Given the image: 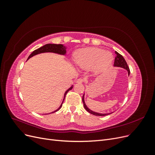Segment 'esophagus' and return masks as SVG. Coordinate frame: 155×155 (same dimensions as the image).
Listing matches in <instances>:
<instances>
[{
	"label": "esophagus",
	"instance_id": "obj_1",
	"mask_svg": "<svg viewBox=\"0 0 155 155\" xmlns=\"http://www.w3.org/2000/svg\"><path fill=\"white\" fill-rule=\"evenodd\" d=\"M84 81H85V79H82V78H79L78 80H77V83H82L84 82Z\"/></svg>",
	"mask_w": 155,
	"mask_h": 155
}]
</instances>
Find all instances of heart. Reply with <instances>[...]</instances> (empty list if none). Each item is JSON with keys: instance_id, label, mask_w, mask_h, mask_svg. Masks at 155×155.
<instances>
[{"instance_id": "obj_1", "label": "heart", "mask_w": 155, "mask_h": 155, "mask_svg": "<svg viewBox=\"0 0 155 155\" xmlns=\"http://www.w3.org/2000/svg\"><path fill=\"white\" fill-rule=\"evenodd\" d=\"M112 55L109 51L98 48H81L75 51L73 62L81 69H88L93 67L96 72H100L110 64Z\"/></svg>"}]
</instances>
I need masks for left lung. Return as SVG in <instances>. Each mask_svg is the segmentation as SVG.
Returning a JSON list of instances; mask_svg holds the SVG:
<instances>
[{"mask_svg": "<svg viewBox=\"0 0 155 155\" xmlns=\"http://www.w3.org/2000/svg\"><path fill=\"white\" fill-rule=\"evenodd\" d=\"M115 54L116 55V58H115V60H114V67H121V68H123L124 69H125L128 72V75L129 76L130 74V70L129 68L128 67L126 61L125 59L124 58V57L121 55H120L118 52H117L116 51H115ZM82 101L83 103V105L84 107H85V109H86L87 111H88L89 113H91L93 115H95V116H107V115H109L112 112H110V113H106V114H102V113H99V112H96L94 111H92L90 109H88V107L87 106V105L85 104V94H84L83 97H82Z\"/></svg>", "mask_w": 155, "mask_h": 155, "instance_id": "left-lung-1", "label": "left lung"}]
</instances>
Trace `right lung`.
Masks as SVG:
<instances>
[{
	"label": "right lung",
	"mask_w": 155,
	"mask_h": 155,
	"mask_svg": "<svg viewBox=\"0 0 155 155\" xmlns=\"http://www.w3.org/2000/svg\"><path fill=\"white\" fill-rule=\"evenodd\" d=\"M67 47L66 46H64L63 45H61V44H59V45H56V44H46L43 46H41V48L37 49L35 50H34L33 52L29 55L28 58L27 60H28L30 58H31V57H33V56H34L35 55H37V54H42V53H45V52H51V53H55V54H60V55H64L65 54H66V52H67ZM73 88V85H72L71 87H70L68 90L64 92V98H63V100L61 103V104L60 107L58 108V109L57 110H54V112H51V113H54V112H57L58 110H59L62 107V105H63V103L64 100V98H65V96L67 95V92L71 90V89Z\"/></svg>",
	"instance_id": "obj_1"
}]
</instances>
